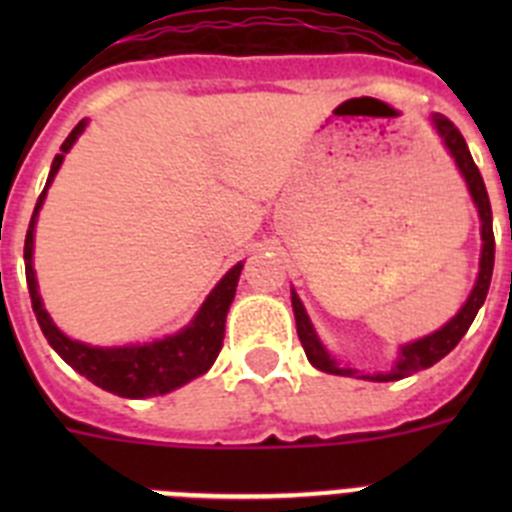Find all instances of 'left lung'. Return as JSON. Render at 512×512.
<instances>
[{"instance_id":"1","label":"left lung","mask_w":512,"mask_h":512,"mask_svg":"<svg viewBox=\"0 0 512 512\" xmlns=\"http://www.w3.org/2000/svg\"><path fill=\"white\" fill-rule=\"evenodd\" d=\"M431 120L433 125H436L438 135H441L443 146L449 148V153L454 156L456 166H459L461 176H464V182H467L469 187V194H472L474 205H477L479 220H482V259H479V277L472 289V295L467 297V302L461 305V310L456 312L454 318L443 325V328H438L436 333H431V336L402 346L400 356H397L395 366H392V372L374 374V377L366 374L364 379H374V382H395V379L410 377V374L420 372V369H428V366H433L436 361H441L443 356L449 354L451 348L464 338V333L469 330L472 320L477 318L479 307L485 305L487 289H490L492 266H495V235H492V207L490 197H487L485 182H482V174H479L472 153H469L467 140H464V135L459 133V128H456L454 122L443 115H433ZM292 310H295L297 336H300L302 348H305L307 361H310L315 369H320V372L341 374V377H356L359 369H343V366H338L336 359H330V354L325 351L323 343H320L318 333L312 328L305 307H302L300 297H297L295 292H292Z\"/></svg>"}]
</instances>
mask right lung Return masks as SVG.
<instances>
[{"mask_svg": "<svg viewBox=\"0 0 512 512\" xmlns=\"http://www.w3.org/2000/svg\"><path fill=\"white\" fill-rule=\"evenodd\" d=\"M87 128V120H81L69 138L63 140L61 153L53 158L51 174L45 182L43 194L38 197L35 205L33 220L25 235V277L27 289H30V300H33V312L38 318L43 336L53 346L58 356H61L71 369L87 377L89 382L102 387V390L112 392L120 397H156L166 395V392L182 387V384L192 382L200 374H205L212 364H215L220 348H223L225 338V318H228L230 302L235 297V287H238V277H241L243 264H235L233 269L225 274L217 287L212 289L205 305L194 315L192 323L182 328L174 336H166L161 341L143 343V346H117V348H102V346H87V343L74 341V338L63 336L61 330L53 325L51 315L45 312L43 300L38 295V282H35L33 269V238H35V217H38L40 207H43L45 192L51 187L53 176L58 174L63 164V156L71 151L81 133Z\"/></svg>", "mask_w": 512, "mask_h": 512, "instance_id": "right-lung-1", "label": "right lung"}]
</instances>
